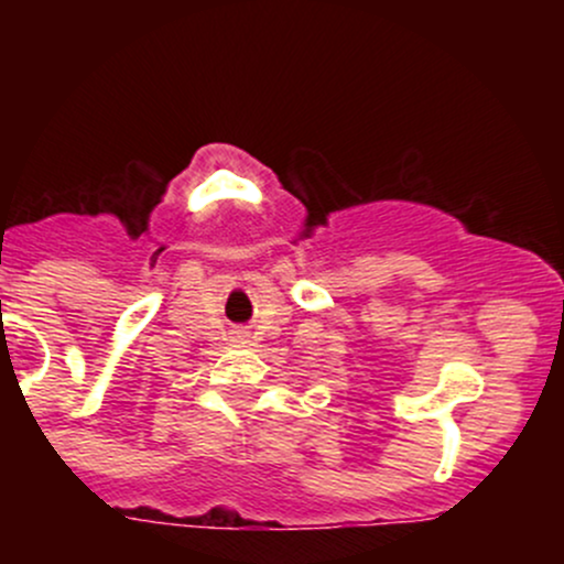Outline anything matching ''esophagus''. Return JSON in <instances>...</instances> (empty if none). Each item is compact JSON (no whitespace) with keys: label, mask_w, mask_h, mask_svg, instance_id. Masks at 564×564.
<instances>
[{"label":"esophagus","mask_w":564,"mask_h":564,"mask_svg":"<svg viewBox=\"0 0 564 564\" xmlns=\"http://www.w3.org/2000/svg\"><path fill=\"white\" fill-rule=\"evenodd\" d=\"M236 341H238V345H246V339H243V336H236Z\"/></svg>","instance_id":"obj_1"}]
</instances>
